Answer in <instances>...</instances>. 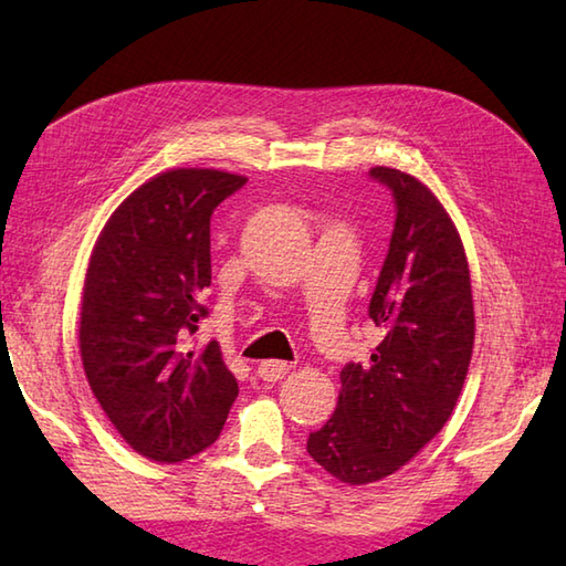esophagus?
Listing matches in <instances>:
<instances>
[{
    "instance_id": "34e87169",
    "label": "esophagus",
    "mask_w": 566,
    "mask_h": 566,
    "mask_svg": "<svg viewBox=\"0 0 566 566\" xmlns=\"http://www.w3.org/2000/svg\"><path fill=\"white\" fill-rule=\"evenodd\" d=\"M286 371H290V363H284V359H264V363L258 365V377L264 381L282 379Z\"/></svg>"
}]
</instances>
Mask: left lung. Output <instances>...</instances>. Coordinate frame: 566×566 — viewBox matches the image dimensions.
Returning <instances> with one entry per match:
<instances>
[{
	"mask_svg": "<svg viewBox=\"0 0 566 566\" xmlns=\"http://www.w3.org/2000/svg\"><path fill=\"white\" fill-rule=\"evenodd\" d=\"M391 189L396 223L369 318L384 333L369 365H345L335 413L306 450L343 484L394 474L438 436L460 399L474 347V302L462 238L413 175L371 167Z\"/></svg>",
	"mask_w": 566,
	"mask_h": 566,
	"instance_id": "left-lung-1",
	"label": "left lung"
}]
</instances>
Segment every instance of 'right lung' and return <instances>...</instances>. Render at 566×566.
I'll return each instance as SVG.
<instances>
[{"instance_id":"1","label":"right lung","mask_w":566,"mask_h":566,"mask_svg":"<svg viewBox=\"0 0 566 566\" xmlns=\"http://www.w3.org/2000/svg\"><path fill=\"white\" fill-rule=\"evenodd\" d=\"M248 182L175 167L118 203L90 255L80 311L84 375L102 411L153 462H182L219 438L238 396L216 340L191 350L207 316L211 213Z\"/></svg>"}]
</instances>
